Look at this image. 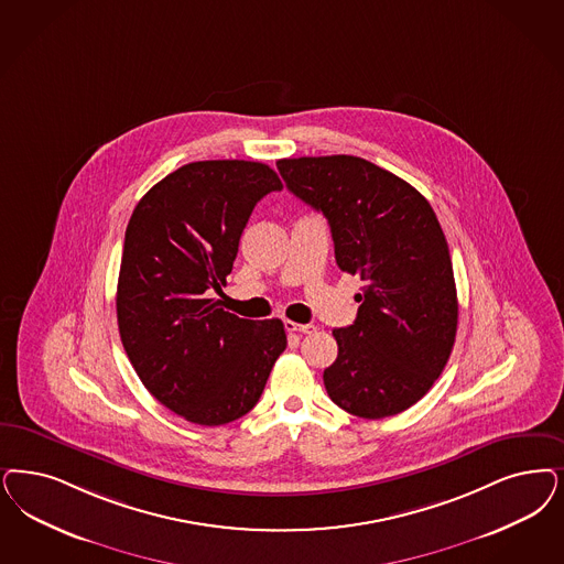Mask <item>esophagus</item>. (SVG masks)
<instances>
[{"mask_svg":"<svg viewBox=\"0 0 564 564\" xmlns=\"http://www.w3.org/2000/svg\"><path fill=\"white\" fill-rule=\"evenodd\" d=\"M285 329L293 330V333H312L316 327L314 325H300L295 321H285Z\"/></svg>","mask_w":564,"mask_h":564,"instance_id":"34e87169","label":"esophagus"}]
</instances>
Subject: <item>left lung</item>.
Here are the masks:
<instances>
[{"label":"left lung","mask_w":564,"mask_h":564,"mask_svg":"<svg viewBox=\"0 0 564 564\" xmlns=\"http://www.w3.org/2000/svg\"><path fill=\"white\" fill-rule=\"evenodd\" d=\"M288 189L329 220L335 262L365 283L356 321L333 329L323 381L339 409L386 419L416 404L454 348L458 300L446 235L404 178L356 155L283 158Z\"/></svg>","instance_id":"8db88e82"}]
</instances>
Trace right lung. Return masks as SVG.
Returning <instances> with one entry per match:
<instances>
[{
  "mask_svg": "<svg viewBox=\"0 0 564 564\" xmlns=\"http://www.w3.org/2000/svg\"><path fill=\"white\" fill-rule=\"evenodd\" d=\"M283 189L271 166L248 160L192 162L139 199L118 274V330L141 383L195 425H227L256 406L288 348L279 318L223 311L253 206Z\"/></svg>",
  "mask_w": 564,
  "mask_h": 564,
  "instance_id": "1",
  "label": "right lung"
}]
</instances>
